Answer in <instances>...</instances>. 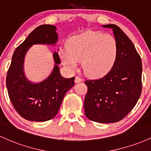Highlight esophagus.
I'll return each instance as SVG.
<instances>
[{
  "label": "esophagus",
  "instance_id": "obj_1",
  "mask_svg": "<svg viewBox=\"0 0 151 151\" xmlns=\"http://www.w3.org/2000/svg\"><path fill=\"white\" fill-rule=\"evenodd\" d=\"M82 81H83L82 78L79 77V76H76V78H75V82L76 83H80Z\"/></svg>",
  "mask_w": 151,
  "mask_h": 151
}]
</instances>
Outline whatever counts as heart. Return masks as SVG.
I'll return each instance as SVG.
<instances>
[{
  "label": "heart",
  "mask_w": 151,
  "mask_h": 151,
  "mask_svg": "<svg viewBox=\"0 0 151 151\" xmlns=\"http://www.w3.org/2000/svg\"><path fill=\"white\" fill-rule=\"evenodd\" d=\"M61 61L69 70L76 68L78 62L86 75L93 77L108 73L116 63L118 43L112 35L99 32H87L71 38L67 48L59 52Z\"/></svg>",
  "instance_id": "obj_1"
}]
</instances>
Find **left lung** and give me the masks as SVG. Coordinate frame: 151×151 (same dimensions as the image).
Instances as JSON below:
<instances>
[{
    "instance_id": "1",
    "label": "left lung",
    "mask_w": 151,
    "mask_h": 151,
    "mask_svg": "<svg viewBox=\"0 0 151 151\" xmlns=\"http://www.w3.org/2000/svg\"><path fill=\"white\" fill-rule=\"evenodd\" d=\"M112 28L118 55L111 70L99 79L86 80L88 92L85 114L91 121L101 123L121 121L132 111L142 91V62L133 42L116 25Z\"/></svg>"
}]
</instances>
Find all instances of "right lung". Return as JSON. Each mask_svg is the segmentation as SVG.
Masks as SVG:
<instances>
[{
    "label": "right lung",
    "mask_w": 151,
    "mask_h": 151,
    "mask_svg": "<svg viewBox=\"0 0 151 151\" xmlns=\"http://www.w3.org/2000/svg\"><path fill=\"white\" fill-rule=\"evenodd\" d=\"M56 28L41 25L33 30L15 50L6 76L8 96L16 111L21 117L30 121L44 122L57 115L63 99L74 86L75 78H64L60 76L58 53H53L55 66L48 78L38 83L27 80L23 72L25 53L34 44L55 45L58 40Z\"/></svg>",
    "instance_id": "obj_1"
}]
</instances>
